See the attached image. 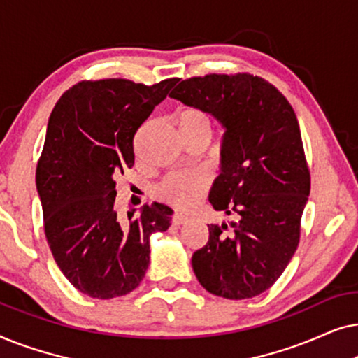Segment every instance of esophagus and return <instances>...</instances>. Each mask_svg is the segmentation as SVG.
Here are the masks:
<instances>
[{"label": "esophagus", "mask_w": 358, "mask_h": 358, "mask_svg": "<svg viewBox=\"0 0 358 358\" xmlns=\"http://www.w3.org/2000/svg\"><path fill=\"white\" fill-rule=\"evenodd\" d=\"M187 217H185V215H182V213H174V217H173V223L176 224V227H180V224H184L185 222H187Z\"/></svg>", "instance_id": "obj_1"}]
</instances>
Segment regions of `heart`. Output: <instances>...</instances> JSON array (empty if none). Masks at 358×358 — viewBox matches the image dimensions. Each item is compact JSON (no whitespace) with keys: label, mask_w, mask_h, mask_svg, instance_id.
Returning <instances> with one entry per match:
<instances>
[{"label":"heart","mask_w":358,"mask_h":358,"mask_svg":"<svg viewBox=\"0 0 358 358\" xmlns=\"http://www.w3.org/2000/svg\"><path fill=\"white\" fill-rule=\"evenodd\" d=\"M173 120L182 140L200 135L210 138L212 134L208 115L197 107H182L176 112ZM208 189L210 179L203 173H174L161 180L156 187V197L176 208L187 210L199 203Z\"/></svg>","instance_id":"heart-1"}]
</instances>
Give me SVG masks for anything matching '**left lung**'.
Returning a JSON list of instances; mask_svg holds the SVG:
<instances>
[{
	"mask_svg": "<svg viewBox=\"0 0 358 358\" xmlns=\"http://www.w3.org/2000/svg\"><path fill=\"white\" fill-rule=\"evenodd\" d=\"M169 97L222 124V173L208 200L238 217L229 231L227 223L208 224V243L192 256L195 277L228 300L261 295L296 251L310 195L295 112L275 86L249 73L189 78Z\"/></svg>",
	"mask_w": 358,
	"mask_h": 358,
	"instance_id": "8db88e82",
	"label": "left lung"
}]
</instances>
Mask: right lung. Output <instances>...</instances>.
<instances>
[{
    "mask_svg": "<svg viewBox=\"0 0 358 358\" xmlns=\"http://www.w3.org/2000/svg\"><path fill=\"white\" fill-rule=\"evenodd\" d=\"M176 81H80L48 119L36 171L43 229L63 275L91 298L135 290L150 264V236L171 227L173 210L158 202L117 217L114 178L134 166L136 130Z\"/></svg>",
    "mask_w": 358,
    "mask_h": 358,
    "instance_id": "right-lung-1",
    "label": "right lung"
}]
</instances>
